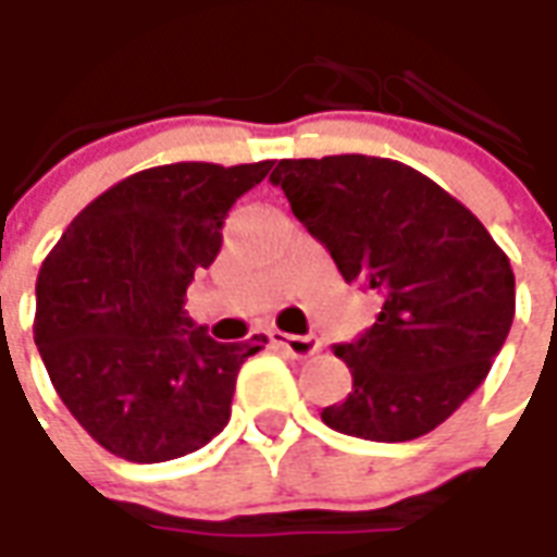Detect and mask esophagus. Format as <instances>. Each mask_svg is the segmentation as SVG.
<instances>
[{
  "instance_id": "esophagus-1",
  "label": "esophagus",
  "mask_w": 557,
  "mask_h": 557,
  "mask_svg": "<svg viewBox=\"0 0 557 557\" xmlns=\"http://www.w3.org/2000/svg\"><path fill=\"white\" fill-rule=\"evenodd\" d=\"M269 341L275 344V347H282L285 354L297 356V359H310L322 350V344H319V337H312V334H285V332H272L269 334Z\"/></svg>"
}]
</instances>
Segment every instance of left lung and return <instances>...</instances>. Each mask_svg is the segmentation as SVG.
<instances>
[{
    "mask_svg": "<svg viewBox=\"0 0 557 557\" xmlns=\"http://www.w3.org/2000/svg\"><path fill=\"white\" fill-rule=\"evenodd\" d=\"M290 210L344 282L381 297L372 329L337 344L354 391L322 409L350 437L431 434L474 394L515 319V272L483 223L434 180L391 158L278 161Z\"/></svg>",
    "mask_w": 557,
    "mask_h": 557,
    "instance_id": "left-lung-1",
    "label": "left lung"
}]
</instances>
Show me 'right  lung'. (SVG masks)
<instances>
[{
  "label": "right lung",
  "instance_id": "obj_1",
  "mask_svg": "<svg viewBox=\"0 0 557 557\" xmlns=\"http://www.w3.org/2000/svg\"><path fill=\"white\" fill-rule=\"evenodd\" d=\"M272 161L163 163L76 213L36 278L33 337L61 403L120 459L188 456L232 416L235 377L267 337L220 344L185 315V288Z\"/></svg>",
  "mask_w": 557,
  "mask_h": 557
}]
</instances>
